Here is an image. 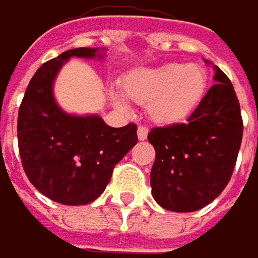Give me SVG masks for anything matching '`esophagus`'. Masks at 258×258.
<instances>
[{
    "mask_svg": "<svg viewBox=\"0 0 258 258\" xmlns=\"http://www.w3.org/2000/svg\"><path fill=\"white\" fill-rule=\"evenodd\" d=\"M137 134H138V140L140 141H144L147 138V135H149V129L144 127V126H140L138 131H137Z\"/></svg>",
    "mask_w": 258,
    "mask_h": 258,
    "instance_id": "obj_1",
    "label": "esophagus"
}]
</instances>
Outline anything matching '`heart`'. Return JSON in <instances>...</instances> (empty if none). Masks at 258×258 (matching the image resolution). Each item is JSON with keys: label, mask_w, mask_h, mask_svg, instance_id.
I'll return each instance as SVG.
<instances>
[{"label": "heart", "mask_w": 258, "mask_h": 258, "mask_svg": "<svg viewBox=\"0 0 258 258\" xmlns=\"http://www.w3.org/2000/svg\"><path fill=\"white\" fill-rule=\"evenodd\" d=\"M207 85V70L195 63L141 67L127 73L120 82L123 94L146 105L149 117L158 124L185 121L201 103ZM112 100L120 108L126 106L118 93H112Z\"/></svg>", "instance_id": "1"}]
</instances>
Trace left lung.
<instances>
[{
  "label": "left lung",
  "mask_w": 258,
  "mask_h": 258,
  "mask_svg": "<svg viewBox=\"0 0 258 258\" xmlns=\"http://www.w3.org/2000/svg\"><path fill=\"white\" fill-rule=\"evenodd\" d=\"M213 69L216 84L186 123L155 127L147 137L156 150L152 194L171 212L203 209L224 191L234 170L243 134L240 105L231 81Z\"/></svg>",
  "instance_id": "1"
}]
</instances>
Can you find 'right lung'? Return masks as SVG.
Masks as SVG:
<instances>
[{
	"label": "right lung",
	"mask_w": 258,
	"mask_h": 258,
	"mask_svg": "<svg viewBox=\"0 0 258 258\" xmlns=\"http://www.w3.org/2000/svg\"><path fill=\"white\" fill-rule=\"evenodd\" d=\"M72 57L102 58L97 48L69 49L40 66L31 78L18 115L24 171L45 197L81 206L105 191L114 167L138 143L137 124L108 126L96 114L73 115L54 97V81Z\"/></svg>",
	"instance_id": "1"
}]
</instances>
